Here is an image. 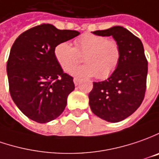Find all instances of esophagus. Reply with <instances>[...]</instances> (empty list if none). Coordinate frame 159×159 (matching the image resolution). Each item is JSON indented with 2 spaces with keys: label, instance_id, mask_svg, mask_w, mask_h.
<instances>
[{
  "label": "esophagus",
  "instance_id": "esophagus-1",
  "mask_svg": "<svg viewBox=\"0 0 159 159\" xmlns=\"http://www.w3.org/2000/svg\"><path fill=\"white\" fill-rule=\"evenodd\" d=\"M80 81H81V80H80L79 78H76V77H75V78H74V84L75 85H77L80 83Z\"/></svg>",
  "mask_w": 159,
  "mask_h": 159
}]
</instances>
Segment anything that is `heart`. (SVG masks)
Listing matches in <instances>:
<instances>
[{
    "mask_svg": "<svg viewBox=\"0 0 159 159\" xmlns=\"http://www.w3.org/2000/svg\"><path fill=\"white\" fill-rule=\"evenodd\" d=\"M75 47L69 42H61L54 48V57L61 69L69 72L82 61L86 65L74 69L77 76H93L106 79L117 69L121 58L119 43L107 37L94 33H84L75 39Z\"/></svg>",
    "mask_w": 159,
    "mask_h": 159,
    "instance_id": "b5f03b06",
    "label": "heart"
}]
</instances>
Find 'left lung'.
Returning <instances> with one entry per match:
<instances>
[{"label": "left lung", "instance_id": "left-lung-1", "mask_svg": "<svg viewBox=\"0 0 159 159\" xmlns=\"http://www.w3.org/2000/svg\"><path fill=\"white\" fill-rule=\"evenodd\" d=\"M92 33L112 36L121 50L117 69L103 82H93L89 93L92 112L109 122H119L130 116L141 106L146 91L148 61L143 43L121 26Z\"/></svg>", "mask_w": 159, "mask_h": 159}]
</instances>
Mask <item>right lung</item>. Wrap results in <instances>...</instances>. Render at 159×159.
<instances>
[{"instance_id": "obj_1", "label": "right lung", "mask_w": 159, "mask_h": 159, "mask_svg": "<svg viewBox=\"0 0 159 159\" xmlns=\"http://www.w3.org/2000/svg\"><path fill=\"white\" fill-rule=\"evenodd\" d=\"M79 35L42 24L15 40L7 62L9 93L25 116L39 123L59 117L75 89L73 77L63 72L54 57L58 44Z\"/></svg>"}]
</instances>
